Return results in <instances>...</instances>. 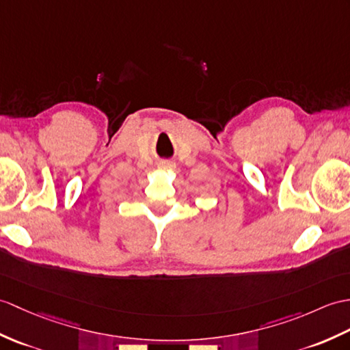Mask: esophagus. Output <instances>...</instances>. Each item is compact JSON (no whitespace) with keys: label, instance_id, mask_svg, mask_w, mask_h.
Here are the masks:
<instances>
[{"label":"esophagus","instance_id":"34e87169","mask_svg":"<svg viewBox=\"0 0 350 350\" xmlns=\"http://www.w3.org/2000/svg\"><path fill=\"white\" fill-rule=\"evenodd\" d=\"M176 165L173 161H161L159 162V168H167V170H173Z\"/></svg>","mask_w":350,"mask_h":350}]
</instances>
